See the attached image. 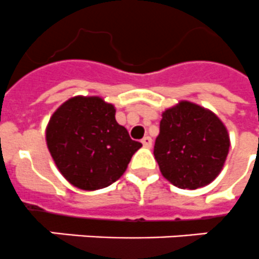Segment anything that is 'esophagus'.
Listing matches in <instances>:
<instances>
[{
	"mask_svg": "<svg viewBox=\"0 0 259 259\" xmlns=\"http://www.w3.org/2000/svg\"><path fill=\"white\" fill-rule=\"evenodd\" d=\"M141 142H142V145H144L145 148H148V149H150V148H151V145H153V140H151V138H150V137H149V136L144 137V138H142V141H141Z\"/></svg>",
	"mask_w": 259,
	"mask_h": 259,
	"instance_id": "1",
	"label": "esophagus"
}]
</instances>
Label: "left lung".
Here are the masks:
<instances>
[{"mask_svg": "<svg viewBox=\"0 0 259 259\" xmlns=\"http://www.w3.org/2000/svg\"><path fill=\"white\" fill-rule=\"evenodd\" d=\"M229 148L228 129L215 113L180 101L162 113L154 157L170 184L194 190L218 177Z\"/></svg>", "mask_w": 259, "mask_h": 259, "instance_id": "obj_1", "label": "left lung"}]
</instances>
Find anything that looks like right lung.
Returning a JSON list of instances; mask_svg holds the SVG:
<instances>
[{"instance_id": "add662e5", "label": "right lung", "mask_w": 259, "mask_h": 259, "mask_svg": "<svg viewBox=\"0 0 259 259\" xmlns=\"http://www.w3.org/2000/svg\"><path fill=\"white\" fill-rule=\"evenodd\" d=\"M46 145L64 178L93 191L122 177L141 142L115 121L114 105L98 96L65 101L46 126Z\"/></svg>"}]
</instances>
